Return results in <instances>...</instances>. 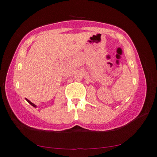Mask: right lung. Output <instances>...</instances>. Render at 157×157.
<instances>
[{"instance_id":"1","label":"right lung","mask_w":157,"mask_h":157,"mask_svg":"<svg viewBox=\"0 0 157 157\" xmlns=\"http://www.w3.org/2000/svg\"><path fill=\"white\" fill-rule=\"evenodd\" d=\"M26 99V101H27V102H28V103H29V104H31V105H32L33 107H36V105H35V104H33V103L32 102H31V101H29V100H28V99Z\"/></svg>"}]
</instances>
